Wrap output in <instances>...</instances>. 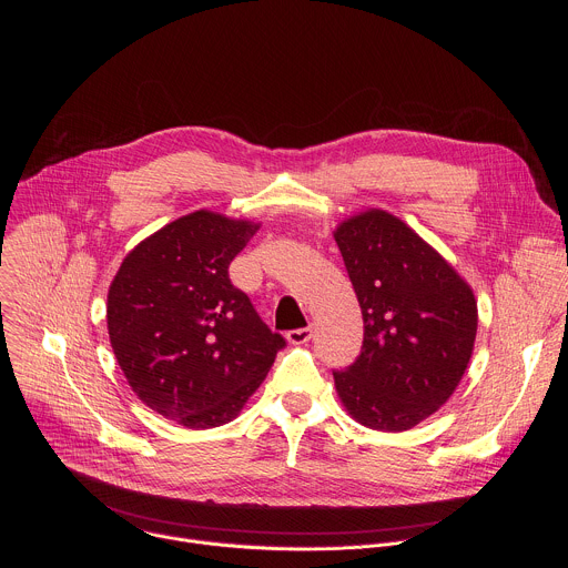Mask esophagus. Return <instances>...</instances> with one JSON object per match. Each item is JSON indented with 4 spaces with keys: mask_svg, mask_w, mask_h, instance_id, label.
<instances>
[{
    "mask_svg": "<svg viewBox=\"0 0 568 568\" xmlns=\"http://www.w3.org/2000/svg\"><path fill=\"white\" fill-rule=\"evenodd\" d=\"M312 339V328H298V331H290L287 333V342L290 344H307Z\"/></svg>",
    "mask_w": 568,
    "mask_h": 568,
    "instance_id": "34e87169",
    "label": "esophagus"
}]
</instances>
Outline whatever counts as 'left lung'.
Here are the masks:
<instances>
[{"label": "left lung", "mask_w": 568, "mask_h": 568, "mask_svg": "<svg viewBox=\"0 0 568 568\" xmlns=\"http://www.w3.org/2000/svg\"><path fill=\"white\" fill-rule=\"evenodd\" d=\"M335 240L364 318L359 357L333 373L337 395L364 427L407 432L436 414L463 379L478 326L474 292L386 211L344 220Z\"/></svg>", "instance_id": "obj_1"}]
</instances>
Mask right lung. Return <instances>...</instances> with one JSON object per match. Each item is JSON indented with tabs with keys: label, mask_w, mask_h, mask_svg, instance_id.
<instances>
[{
	"label": "right lung",
	"mask_w": 568,
	"mask_h": 568,
	"mask_svg": "<svg viewBox=\"0 0 568 568\" xmlns=\"http://www.w3.org/2000/svg\"><path fill=\"white\" fill-rule=\"evenodd\" d=\"M258 229L189 213L141 240L110 285L108 333L128 384L145 407L189 429L233 420L285 346L229 278Z\"/></svg>",
	"instance_id": "add662e5"
}]
</instances>
